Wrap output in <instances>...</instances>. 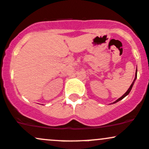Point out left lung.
Segmentation results:
<instances>
[{
	"instance_id": "left-lung-1",
	"label": "left lung",
	"mask_w": 149,
	"mask_h": 149,
	"mask_svg": "<svg viewBox=\"0 0 149 149\" xmlns=\"http://www.w3.org/2000/svg\"><path fill=\"white\" fill-rule=\"evenodd\" d=\"M136 79H137V68H136V76H135V79H134V80H133V83H132V84L131 85H130V86L129 87V88L128 89H127V91H126L125 93L124 94H123V96H122V97H120V98H119V99H118V100H116V101L115 102H112V104H115V103H116V102H119V101H120V100H123V98H125V97H126V96L127 95H128L129 94V93L130 92V91H131V89H132V88H133V84H134V83H135V81H136Z\"/></svg>"
}]
</instances>
